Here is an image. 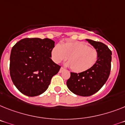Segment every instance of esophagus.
Here are the masks:
<instances>
[{
    "label": "esophagus",
    "instance_id": "1",
    "mask_svg": "<svg viewBox=\"0 0 125 125\" xmlns=\"http://www.w3.org/2000/svg\"><path fill=\"white\" fill-rule=\"evenodd\" d=\"M64 70H65V69H63V67H61V68H60V69L59 72H60V73H61V72H62L63 71H64Z\"/></svg>",
    "mask_w": 125,
    "mask_h": 125
}]
</instances>
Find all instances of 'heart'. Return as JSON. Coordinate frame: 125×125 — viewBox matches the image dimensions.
Returning <instances> with one entry per match:
<instances>
[{"instance_id":"heart-1","label":"heart","mask_w":125,"mask_h":125,"mask_svg":"<svg viewBox=\"0 0 125 125\" xmlns=\"http://www.w3.org/2000/svg\"><path fill=\"white\" fill-rule=\"evenodd\" d=\"M51 58L59 63L67 59L68 66L77 73L88 71L93 67L98 59V52L95 48L80 41L68 42L59 46L56 45L51 51Z\"/></svg>"}]
</instances>
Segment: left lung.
Returning a JSON list of instances; mask_svg holds the SVG:
<instances>
[{
  "instance_id": "left-lung-1",
  "label": "left lung",
  "mask_w": 125,
  "mask_h": 125,
  "mask_svg": "<svg viewBox=\"0 0 125 125\" xmlns=\"http://www.w3.org/2000/svg\"><path fill=\"white\" fill-rule=\"evenodd\" d=\"M98 52L95 64L88 71L81 73L71 72L67 81L70 91L75 95L88 96L95 94L103 86L109 76L112 53L106 45L100 42L86 39Z\"/></svg>"
}]
</instances>
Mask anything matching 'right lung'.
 Masks as SVG:
<instances>
[{"label":"right lung","mask_w":125,"mask_h":125,"mask_svg":"<svg viewBox=\"0 0 125 125\" xmlns=\"http://www.w3.org/2000/svg\"><path fill=\"white\" fill-rule=\"evenodd\" d=\"M54 47V42L48 38H25L12 47L10 75L21 93L35 96L48 89L51 78L61 67L51 58Z\"/></svg>","instance_id":"1"}]
</instances>
